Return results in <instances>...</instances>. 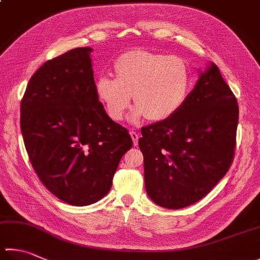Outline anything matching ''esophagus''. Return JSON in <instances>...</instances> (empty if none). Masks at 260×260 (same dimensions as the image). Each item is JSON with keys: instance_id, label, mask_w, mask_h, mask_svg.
I'll list each match as a JSON object with an SVG mask.
<instances>
[{"instance_id": "1", "label": "esophagus", "mask_w": 260, "mask_h": 260, "mask_svg": "<svg viewBox=\"0 0 260 260\" xmlns=\"http://www.w3.org/2000/svg\"><path fill=\"white\" fill-rule=\"evenodd\" d=\"M130 136H131V138H132V141H134V146H137L138 145V139H139V136H138V134H137L136 131H130Z\"/></svg>"}]
</instances>
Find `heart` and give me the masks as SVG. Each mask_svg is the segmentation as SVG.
I'll list each match as a JSON object with an SVG mask.
<instances>
[{
    "label": "heart",
    "instance_id": "1",
    "mask_svg": "<svg viewBox=\"0 0 260 260\" xmlns=\"http://www.w3.org/2000/svg\"><path fill=\"white\" fill-rule=\"evenodd\" d=\"M115 78L103 75L96 80V92L111 119L120 121L129 109L132 94L137 104L129 120L147 116L164 121L183 105L189 88V70L176 56L147 51H129L116 58Z\"/></svg>",
    "mask_w": 260,
    "mask_h": 260
}]
</instances>
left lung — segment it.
I'll return each mask as SVG.
<instances>
[{
  "label": "left lung",
  "instance_id": "1",
  "mask_svg": "<svg viewBox=\"0 0 260 260\" xmlns=\"http://www.w3.org/2000/svg\"><path fill=\"white\" fill-rule=\"evenodd\" d=\"M238 119L236 96L210 62L173 116L141 129L149 198L168 209L204 198L232 164Z\"/></svg>",
  "mask_w": 260,
  "mask_h": 260
}]
</instances>
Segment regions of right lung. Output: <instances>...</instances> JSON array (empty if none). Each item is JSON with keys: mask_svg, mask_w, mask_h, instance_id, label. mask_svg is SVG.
Listing matches in <instances>:
<instances>
[{"mask_svg": "<svg viewBox=\"0 0 260 260\" xmlns=\"http://www.w3.org/2000/svg\"><path fill=\"white\" fill-rule=\"evenodd\" d=\"M90 47L44 63L20 107L29 159L42 183L62 202L87 206L109 193L132 147L128 130L106 114L96 92Z\"/></svg>", "mask_w": 260, "mask_h": 260, "instance_id": "right-lung-1", "label": "right lung"}]
</instances>
